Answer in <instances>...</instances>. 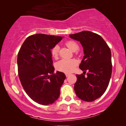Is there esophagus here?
<instances>
[{
    "mask_svg": "<svg viewBox=\"0 0 126 126\" xmlns=\"http://www.w3.org/2000/svg\"><path fill=\"white\" fill-rule=\"evenodd\" d=\"M70 75V73H65V75H66V77H68V76H69Z\"/></svg>",
    "mask_w": 126,
    "mask_h": 126,
    "instance_id": "1",
    "label": "esophagus"
}]
</instances>
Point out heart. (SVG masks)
<instances>
[{"instance_id": "obj_1", "label": "heart", "mask_w": 126, "mask_h": 126, "mask_svg": "<svg viewBox=\"0 0 126 126\" xmlns=\"http://www.w3.org/2000/svg\"><path fill=\"white\" fill-rule=\"evenodd\" d=\"M66 46L72 51H75L79 49V45L75 41H68L66 42ZM59 47L58 46H55L51 49V53L53 57L56 58L58 56ZM77 61L75 60L63 59L57 62L56 63V69L58 71L64 73H70L75 69L77 66Z\"/></svg>"}]
</instances>
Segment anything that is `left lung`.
Returning a JSON list of instances; mask_svg holds the SVG:
<instances>
[{"label":"left lung","instance_id":"8db88e82","mask_svg":"<svg viewBox=\"0 0 126 126\" xmlns=\"http://www.w3.org/2000/svg\"><path fill=\"white\" fill-rule=\"evenodd\" d=\"M80 41L84 56L79 68L83 74L77 75L75 91L77 97L85 101H93L106 92L112 73L111 50L99 34L89 31L70 34ZM86 71H88L85 76Z\"/></svg>","mask_w":126,"mask_h":126}]
</instances>
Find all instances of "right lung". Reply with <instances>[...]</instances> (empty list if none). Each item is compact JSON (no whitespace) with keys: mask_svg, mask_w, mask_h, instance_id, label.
I'll return each mask as SVG.
<instances>
[{"mask_svg":"<svg viewBox=\"0 0 126 126\" xmlns=\"http://www.w3.org/2000/svg\"><path fill=\"white\" fill-rule=\"evenodd\" d=\"M63 37L37 34L29 36L17 58L18 76L24 90L35 102L49 105L56 101L66 76L54 73L51 49Z\"/></svg>","mask_w":126,"mask_h":126,"instance_id":"obj_1","label":"right lung"}]
</instances>
